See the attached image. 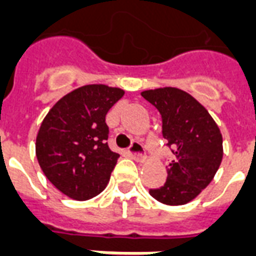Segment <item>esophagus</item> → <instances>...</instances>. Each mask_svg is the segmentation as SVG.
Masks as SVG:
<instances>
[{
	"mask_svg": "<svg viewBox=\"0 0 256 256\" xmlns=\"http://www.w3.org/2000/svg\"><path fill=\"white\" fill-rule=\"evenodd\" d=\"M128 153L132 156V158L136 160V161H144L146 158L145 156V149H144V146L140 142H132V146L128 148Z\"/></svg>",
	"mask_w": 256,
	"mask_h": 256,
	"instance_id": "34e87169",
	"label": "esophagus"
}]
</instances>
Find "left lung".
Listing matches in <instances>:
<instances>
[{
	"instance_id": "left-lung-1",
	"label": "left lung",
	"mask_w": 256,
	"mask_h": 256,
	"mask_svg": "<svg viewBox=\"0 0 256 256\" xmlns=\"http://www.w3.org/2000/svg\"><path fill=\"white\" fill-rule=\"evenodd\" d=\"M162 118V136L173 157L166 182L150 196L168 206H182L208 186L223 158V138L206 107L174 87L141 92Z\"/></svg>"
}]
</instances>
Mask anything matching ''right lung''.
<instances>
[{
  "label": "right lung",
  "mask_w": 256,
  "mask_h": 256,
  "mask_svg": "<svg viewBox=\"0 0 256 256\" xmlns=\"http://www.w3.org/2000/svg\"><path fill=\"white\" fill-rule=\"evenodd\" d=\"M124 91L88 84L64 95L42 120L36 157L48 180L74 200L95 198L107 186L120 154L107 145L106 114Z\"/></svg>",
  "instance_id": "add662e5"
}]
</instances>
